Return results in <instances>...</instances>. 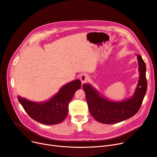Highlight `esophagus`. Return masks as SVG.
<instances>
[{"instance_id":"esophagus-1","label":"esophagus","mask_w":157,"mask_h":157,"mask_svg":"<svg viewBox=\"0 0 157 157\" xmlns=\"http://www.w3.org/2000/svg\"><path fill=\"white\" fill-rule=\"evenodd\" d=\"M88 80H89V76L87 74H83L80 76V80L82 84L86 83V82L88 81Z\"/></svg>"}]
</instances>
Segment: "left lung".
<instances>
[{"label": "left lung", "mask_w": 157, "mask_h": 157, "mask_svg": "<svg viewBox=\"0 0 157 157\" xmlns=\"http://www.w3.org/2000/svg\"><path fill=\"white\" fill-rule=\"evenodd\" d=\"M139 78L132 96L121 101H113L103 96L90 84H84L88 108L92 116L100 123L114 124L124 121L139 110L147 91L146 64L140 55L137 56Z\"/></svg>", "instance_id": "1"}]
</instances>
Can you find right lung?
I'll return each instance as SVG.
<instances>
[{"mask_svg": "<svg viewBox=\"0 0 157 157\" xmlns=\"http://www.w3.org/2000/svg\"><path fill=\"white\" fill-rule=\"evenodd\" d=\"M81 81L76 79L63 86L58 92L44 101H33L18 96V100L28 115L39 123L53 125L63 121L68 115V104Z\"/></svg>", "mask_w": 157, "mask_h": 157, "instance_id": "obj_1", "label": "right lung"}]
</instances>
